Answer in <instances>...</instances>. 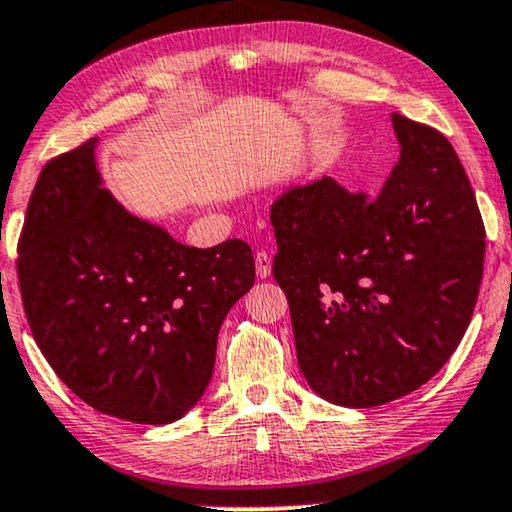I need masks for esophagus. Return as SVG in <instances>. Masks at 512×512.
I'll return each instance as SVG.
<instances>
[{"label":"esophagus","instance_id":"esophagus-1","mask_svg":"<svg viewBox=\"0 0 512 512\" xmlns=\"http://www.w3.org/2000/svg\"><path fill=\"white\" fill-rule=\"evenodd\" d=\"M255 271H257V276H260V278L271 276V255H269V252H264V250L257 252Z\"/></svg>","mask_w":512,"mask_h":512}]
</instances>
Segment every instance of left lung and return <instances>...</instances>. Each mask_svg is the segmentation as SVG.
I'll list each match as a JSON object with an SVG mask.
<instances>
[{
    "mask_svg": "<svg viewBox=\"0 0 512 512\" xmlns=\"http://www.w3.org/2000/svg\"><path fill=\"white\" fill-rule=\"evenodd\" d=\"M391 121L400 161L374 199L320 177L271 206L299 370L342 407L424 386L459 346L485 264V224L454 147L403 114Z\"/></svg>",
    "mask_w": 512,
    "mask_h": 512,
    "instance_id": "8db88e82",
    "label": "left lung"
}]
</instances>
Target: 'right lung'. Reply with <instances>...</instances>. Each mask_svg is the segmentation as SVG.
Masks as SVG:
<instances>
[{"instance_id": "obj_1", "label": "right lung", "mask_w": 512, "mask_h": 512, "mask_svg": "<svg viewBox=\"0 0 512 512\" xmlns=\"http://www.w3.org/2000/svg\"><path fill=\"white\" fill-rule=\"evenodd\" d=\"M98 138L46 163L27 203L18 281L44 358L86 405L173 424L199 403L217 332L255 283L250 245L177 243L102 185Z\"/></svg>"}]
</instances>
